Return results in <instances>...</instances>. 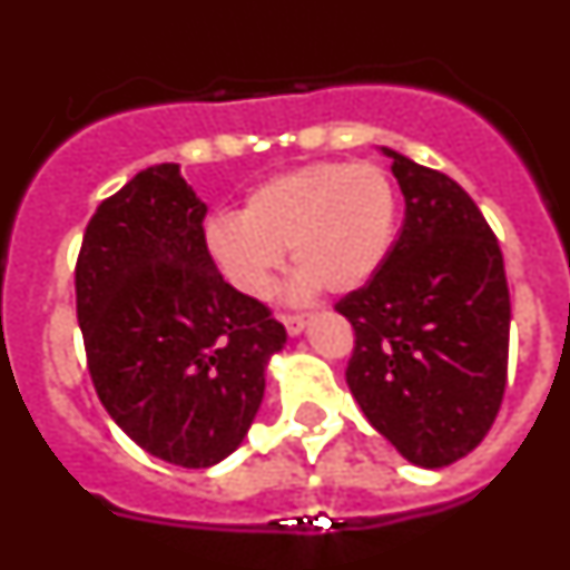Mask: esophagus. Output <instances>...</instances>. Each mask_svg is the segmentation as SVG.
Returning <instances> with one entry per match:
<instances>
[{
    "label": "esophagus",
    "mask_w": 570,
    "mask_h": 570,
    "mask_svg": "<svg viewBox=\"0 0 570 570\" xmlns=\"http://www.w3.org/2000/svg\"><path fill=\"white\" fill-rule=\"evenodd\" d=\"M282 325H285V331H288L291 336H299L302 331H305V325H308V316H302V314L282 316Z\"/></svg>",
    "instance_id": "esophagus-1"
}]
</instances>
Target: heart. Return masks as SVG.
Segmentation results:
<instances>
[{
  "label": "heart",
  "instance_id": "1",
  "mask_svg": "<svg viewBox=\"0 0 570 570\" xmlns=\"http://www.w3.org/2000/svg\"><path fill=\"white\" fill-rule=\"evenodd\" d=\"M396 228V194L380 165L320 163L250 190L234 216L205 228V250L242 296L262 299L285 250L296 274L291 294L311 296L362 288L382 268Z\"/></svg>",
  "mask_w": 570,
  "mask_h": 570
}]
</instances>
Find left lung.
Returning a JSON list of instances; mask_svg holds the SVG:
<instances>
[{
    "mask_svg": "<svg viewBox=\"0 0 570 570\" xmlns=\"http://www.w3.org/2000/svg\"><path fill=\"white\" fill-rule=\"evenodd\" d=\"M405 196L394 248L336 302L356 331L345 380L411 465L445 468L485 440L505 394L511 296L500 242L451 176L380 148Z\"/></svg>",
    "mask_w": 570,
    "mask_h": 570,
    "instance_id": "obj_1",
    "label": "left lung"
}]
</instances>
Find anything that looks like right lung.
Wrapping results in <instances>:
<instances>
[{
    "label": "right lung",
    "instance_id": "obj_1",
    "mask_svg": "<svg viewBox=\"0 0 570 570\" xmlns=\"http://www.w3.org/2000/svg\"><path fill=\"white\" fill-rule=\"evenodd\" d=\"M208 205L176 163L154 165L90 216L77 320L110 420L156 460L210 468L248 434L288 334L223 279L205 250Z\"/></svg>",
    "mask_w": 570,
    "mask_h": 570
}]
</instances>
